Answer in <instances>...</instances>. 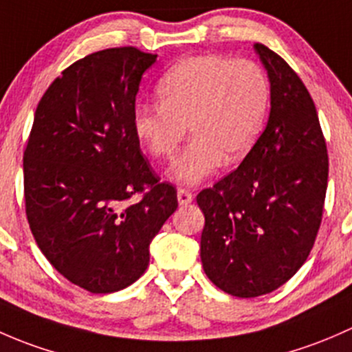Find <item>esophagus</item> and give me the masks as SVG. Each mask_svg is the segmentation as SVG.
I'll list each match as a JSON object with an SVG mask.
<instances>
[{"label": "esophagus", "mask_w": 352, "mask_h": 352, "mask_svg": "<svg viewBox=\"0 0 352 352\" xmlns=\"http://www.w3.org/2000/svg\"><path fill=\"white\" fill-rule=\"evenodd\" d=\"M177 201L181 206H186L193 201V193L188 190H177Z\"/></svg>", "instance_id": "34e87169"}]
</instances>
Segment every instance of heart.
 Returning a JSON list of instances; mask_svg holds the SVG:
<instances>
[{
    "label": "heart",
    "mask_w": 352,
    "mask_h": 352,
    "mask_svg": "<svg viewBox=\"0 0 352 352\" xmlns=\"http://www.w3.org/2000/svg\"><path fill=\"white\" fill-rule=\"evenodd\" d=\"M161 104H139L132 125L155 159H173L186 135H193L169 169L183 186H197L220 166L242 161L259 139L271 107V82L261 64L217 54L186 57L157 82Z\"/></svg>",
    "instance_id": "b5f03b06"
}]
</instances>
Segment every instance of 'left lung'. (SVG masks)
<instances>
[{"instance_id":"1","label":"left lung","mask_w":352,"mask_h":352,"mask_svg":"<svg viewBox=\"0 0 352 352\" xmlns=\"http://www.w3.org/2000/svg\"><path fill=\"white\" fill-rule=\"evenodd\" d=\"M254 50L271 82V110L257 142L197 197L205 215L200 256L213 285L239 298L266 295L302 267L324 212L329 157L314 100L285 59Z\"/></svg>"}]
</instances>
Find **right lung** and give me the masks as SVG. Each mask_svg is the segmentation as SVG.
I'll return each instance as SVG.
<instances>
[{"label":"right lung","instance_id":"1","mask_svg":"<svg viewBox=\"0 0 352 352\" xmlns=\"http://www.w3.org/2000/svg\"><path fill=\"white\" fill-rule=\"evenodd\" d=\"M157 56L117 47L76 60L43 93L23 154L25 208L43 256L71 283L113 293L139 280L177 208L140 151L132 118ZM135 192L143 198L126 204Z\"/></svg>","mask_w":352,"mask_h":352}]
</instances>
